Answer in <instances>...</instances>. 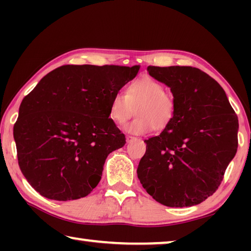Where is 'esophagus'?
I'll return each instance as SVG.
<instances>
[{
  "mask_svg": "<svg viewBox=\"0 0 251 251\" xmlns=\"http://www.w3.org/2000/svg\"><path fill=\"white\" fill-rule=\"evenodd\" d=\"M135 137H133V136H127L126 137V142L127 143H131V142H134L135 141Z\"/></svg>",
  "mask_w": 251,
  "mask_h": 251,
  "instance_id": "esophagus-1",
  "label": "esophagus"
}]
</instances>
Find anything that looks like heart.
Instances as JSON below:
<instances>
[{"label": "heart", "instance_id": "heart-1", "mask_svg": "<svg viewBox=\"0 0 251 251\" xmlns=\"http://www.w3.org/2000/svg\"><path fill=\"white\" fill-rule=\"evenodd\" d=\"M137 115L125 126L130 134L143 135L152 128L161 130L171 124L176 112V101L158 80L144 76L131 82L125 95L118 93L110 103V117L123 124L133 115Z\"/></svg>", "mask_w": 251, "mask_h": 251}]
</instances>
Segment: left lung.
<instances>
[{
    "label": "left lung",
    "mask_w": 251,
    "mask_h": 251,
    "mask_svg": "<svg viewBox=\"0 0 251 251\" xmlns=\"http://www.w3.org/2000/svg\"><path fill=\"white\" fill-rule=\"evenodd\" d=\"M151 77L171 88L173 122L148 138L138 179L161 205L190 207L211 196L237 152L238 117L223 87L192 66H148Z\"/></svg>",
    "instance_id": "obj_1"
}]
</instances>
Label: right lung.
Returning <instances> with one entry per match:
<instances>
[{"mask_svg":"<svg viewBox=\"0 0 251 251\" xmlns=\"http://www.w3.org/2000/svg\"><path fill=\"white\" fill-rule=\"evenodd\" d=\"M139 65H63L23 99L13 135L21 172L37 193L59 201L87 196L105 160L125 145L110 103Z\"/></svg>","mask_w":251,"mask_h":251,"instance_id":"right-lung-1","label":"right lung"}]
</instances>
